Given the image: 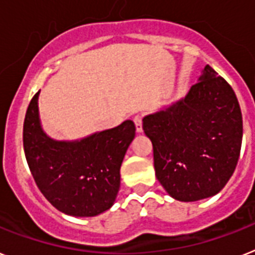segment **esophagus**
Here are the masks:
<instances>
[{
	"label": "esophagus",
	"instance_id": "esophagus-1",
	"mask_svg": "<svg viewBox=\"0 0 255 255\" xmlns=\"http://www.w3.org/2000/svg\"><path fill=\"white\" fill-rule=\"evenodd\" d=\"M133 123L134 127H136V131L142 132V118H141V115H134Z\"/></svg>",
	"mask_w": 255,
	"mask_h": 255
}]
</instances>
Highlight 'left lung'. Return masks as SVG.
Wrapping results in <instances>:
<instances>
[{"mask_svg":"<svg viewBox=\"0 0 255 255\" xmlns=\"http://www.w3.org/2000/svg\"><path fill=\"white\" fill-rule=\"evenodd\" d=\"M155 176L172 198L204 200L223 189L240 157L243 115L231 87L209 65L188 95L146 115Z\"/></svg>","mask_w":255,"mask_h":255,"instance_id":"1","label":"left lung"}]
</instances>
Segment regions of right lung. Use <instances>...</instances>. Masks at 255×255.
Masks as SVG:
<instances>
[{
  "label": "right lung",
  "mask_w": 255,
  "mask_h": 255,
  "mask_svg": "<svg viewBox=\"0 0 255 255\" xmlns=\"http://www.w3.org/2000/svg\"><path fill=\"white\" fill-rule=\"evenodd\" d=\"M38 95L29 102L23 146L31 174L45 198L72 217H96L109 210L121 187V166L136 127L126 121L76 141H55L42 131Z\"/></svg>",
  "instance_id": "add662e5"
}]
</instances>
